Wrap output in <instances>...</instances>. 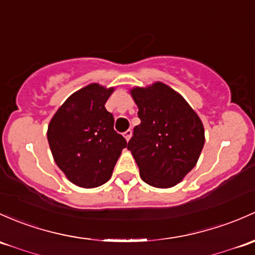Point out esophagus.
Segmentation results:
<instances>
[{
  "instance_id": "esophagus-1",
  "label": "esophagus",
  "mask_w": 255,
  "mask_h": 255,
  "mask_svg": "<svg viewBox=\"0 0 255 255\" xmlns=\"http://www.w3.org/2000/svg\"><path fill=\"white\" fill-rule=\"evenodd\" d=\"M123 136H125L126 140L128 141V140H129V139H130V136H132V130H130V129L126 130V132L123 133Z\"/></svg>"
}]
</instances>
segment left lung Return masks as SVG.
Here are the masks:
<instances>
[{"label":"left lung","instance_id":"left-lung-1","mask_svg":"<svg viewBox=\"0 0 255 255\" xmlns=\"http://www.w3.org/2000/svg\"><path fill=\"white\" fill-rule=\"evenodd\" d=\"M140 125L127 144L140 178L155 188H171L197 165L205 143L204 126L186 99L162 82L129 90Z\"/></svg>","mask_w":255,"mask_h":255}]
</instances>
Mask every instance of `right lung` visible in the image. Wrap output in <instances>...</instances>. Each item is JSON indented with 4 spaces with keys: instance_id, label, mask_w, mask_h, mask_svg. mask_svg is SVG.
I'll list each match as a JSON object with an SVG mask.
<instances>
[{
    "instance_id": "right-lung-1",
    "label": "right lung",
    "mask_w": 255,
    "mask_h": 255,
    "mask_svg": "<svg viewBox=\"0 0 255 255\" xmlns=\"http://www.w3.org/2000/svg\"><path fill=\"white\" fill-rule=\"evenodd\" d=\"M115 92L99 83L77 90L58 107L47 127L53 160L69 182L96 188L112 176L127 141L114 129V116L105 109Z\"/></svg>"
}]
</instances>
